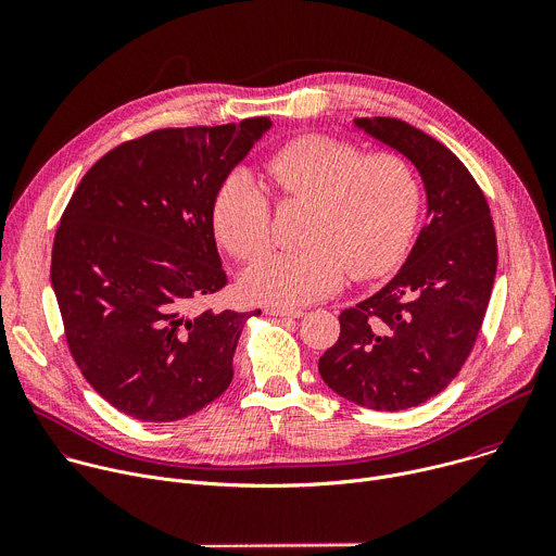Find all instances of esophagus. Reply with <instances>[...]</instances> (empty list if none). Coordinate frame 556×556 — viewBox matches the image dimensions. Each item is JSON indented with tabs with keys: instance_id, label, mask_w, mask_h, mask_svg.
Here are the masks:
<instances>
[{
	"instance_id": "1",
	"label": "esophagus",
	"mask_w": 556,
	"mask_h": 556,
	"mask_svg": "<svg viewBox=\"0 0 556 556\" xmlns=\"http://www.w3.org/2000/svg\"><path fill=\"white\" fill-rule=\"evenodd\" d=\"M266 312L273 314V316H288V319H299V316H303L301 309H296V307H283V305H268Z\"/></svg>"
}]
</instances>
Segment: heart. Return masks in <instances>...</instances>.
<instances>
[{
    "label": "heart",
    "instance_id": "1",
    "mask_svg": "<svg viewBox=\"0 0 556 556\" xmlns=\"http://www.w3.org/2000/svg\"><path fill=\"white\" fill-rule=\"evenodd\" d=\"M290 202H307L303 247L270 253L242 279L247 294L303 305L334 294L350 275L374 279L399 264L420 213V185L399 153H365L354 142L305 134L266 163ZM213 230L235 260H253L273 242V204L249 169H232L211 206Z\"/></svg>",
    "mask_w": 556,
    "mask_h": 556
}]
</instances>
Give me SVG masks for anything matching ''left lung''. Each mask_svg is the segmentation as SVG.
<instances>
[{"label":"left lung","mask_w":556,"mask_h":556,"mask_svg":"<svg viewBox=\"0 0 556 556\" xmlns=\"http://www.w3.org/2000/svg\"><path fill=\"white\" fill-rule=\"evenodd\" d=\"M356 125L418 167L429 211L401 273L341 312L319 371L361 407L401 412L433 399L466 363L489 307L497 237L484 191L440 140L399 118Z\"/></svg>","instance_id":"8db88e82"}]
</instances>
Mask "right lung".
Instances as JSON below:
<instances>
[{
  "instance_id": "obj_1",
  "label": "right lung",
  "mask_w": 556,
  "mask_h": 556,
  "mask_svg": "<svg viewBox=\"0 0 556 556\" xmlns=\"http://www.w3.org/2000/svg\"><path fill=\"white\" fill-rule=\"evenodd\" d=\"M268 127L247 118L125 140L94 163L61 215L50 277L70 354L129 418L182 420L232 380L237 339L255 312L193 303L228 283L213 198Z\"/></svg>"
}]
</instances>
